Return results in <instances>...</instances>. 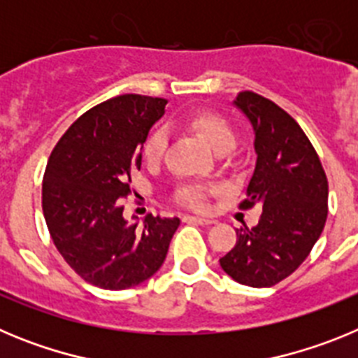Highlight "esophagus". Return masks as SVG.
Masks as SVG:
<instances>
[{"instance_id":"obj_1","label":"esophagus","mask_w":358,"mask_h":358,"mask_svg":"<svg viewBox=\"0 0 358 358\" xmlns=\"http://www.w3.org/2000/svg\"><path fill=\"white\" fill-rule=\"evenodd\" d=\"M185 222H194V224H201V226H210V224H213V220H210V218H204V217H194V215H186L185 218H182Z\"/></svg>"}]
</instances>
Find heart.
Masks as SVG:
<instances>
[{
  "label": "heart",
  "instance_id": "b5f03b06",
  "mask_svg": "<svg viewBox=\"0 0 358 358\" xmlns=\"http://www.w3.org/2000/svg\"><path fill=\"white\" fill-rule=\"evenodd\" d=\"M188 123L189 127L194 129L202 140H204V143L210 148H213L215 152H218V154H224V152L231 150L233 145H235V131H233V127H231L227 120H224L222 116L213 115V113H195L189 118ZM164 147H166V134H164V131L157 129L145 141V159L148 163H156L163 156ZM206 188L195 185H185L177 192V199L182 204H186L189 208H195V210H201V208L206 206Z\"/></svg>",
  "mask_w": 358,
  "mask_h": 358
}]
</instances>
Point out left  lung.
I'll use <instances>...</instances> for the list:
<instances>
[{"label":"left lung","instance_id":"1","mask_svg":"<svg viewBox=\"0 0 358 358\" xmlns=\"http://www.w3.org/2000/svg\"><path fill=\"white\" fill-rule=\"evenodd\" d=\"M233 106L255 131L256 164L240 208H262L255 227L236 229V243L220 258L242 285L273 287L296 271L321 236L328 215V181L317 152L296 120L252 91Z\"/></svg>","mask_w":358,"mask_h":358}]
</instances>
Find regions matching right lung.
Returning a JSON list of instances; mask_svg holds the SVG:
<instances>
[{"mask_svg": "<svg viewBox=\"0 0 358 358\" xmlns=\"http://www.w3.org/2000/svg\"><path fill=\"white\" fill-rule=\"evenodd\" d=\"M164 98L122 94L93 107L64 132L43 181V213L57 251L87 283L107 290L140 285L159 271L177 217L123 218L131 173L141 169Z\"/></svg>", "mask_w": 358, "mask_h": 358, "instance_id": "obj_1", "label": "right lung"}]
</instances>
